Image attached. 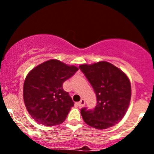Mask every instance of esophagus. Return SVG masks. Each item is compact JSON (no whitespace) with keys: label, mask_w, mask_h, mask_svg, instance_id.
<instances>
[{"label":"esophagus","mask_w":154,"mask_h":154,"mask_svg":"<svg viewBox=\"0 0 154 154\" xmlns=\"http://www.w3.org/2000/svg\"><path fill=\"white\" fill-rule=\"evenodd\" d=\"M85 100H84L83 99H82L81 100H80V101L78 103V106L81 108V107L84 106V105H85Z\"/></svg>","instance_id":"obj_1"}]
</instances>
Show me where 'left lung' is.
<instances>
[{"label": "left lung", "instance_id": "left-lung-1", "mask_svg": "<svg viewBox=\"0 0 154 154\" xmlns=\"http://www.w3.org/2000/svg\"><path fill=\"white\" fill-rule=\"evenodd\" d=\"M79 69L92 85L97 99L95 109H81L85 123L97 130H105L119 123L126 114L131 99V85L127 75L104 61L83 64Z\"/></svg>", "mask_w": 154, "mask_h": 154}]
</instances>
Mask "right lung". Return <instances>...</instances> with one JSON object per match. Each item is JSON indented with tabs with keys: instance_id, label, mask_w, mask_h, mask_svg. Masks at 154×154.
<instances>
[{
	"instance_id": "obj_1",
	"label": "right lung",
	"mask_w": 154,
	"mask_h": 154,
	"mask_svg": "<svg viewBox=\"0 0 154 154\" xmlns=\"http://www.w3.org/2000/svg\"><path fill=\"white\" fill-rule=\"evenodd\" d=\"M78 69L74 65L51 59L28 73L24 80L23 97L28 112L37 123L51 126L65 120L74 103L62 85Z\"/></svg>"
}]
</instances>
